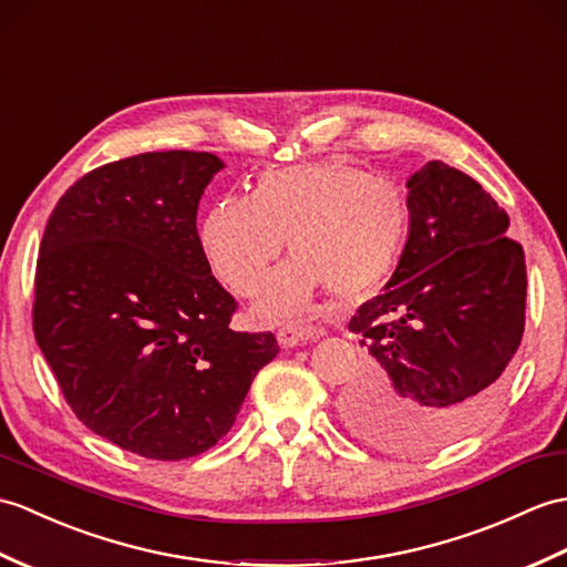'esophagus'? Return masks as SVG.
<instances>
[{"mask_svg": "<svg viewBox=\"0 0 567 567\" xmlns=\"http://www.w3.org/2000/svg\"><path fill=\"white\" fill-rule=\"evenodd\" d=\"M319 338V331L313 326H301V323H285L278 331V343L282 348H295L299 343H309V340Z\"/></svg>", "mask_w": 567, "mask_h": 567, "instance_id": "obj_1", "label": "esophagus"}]
</instances>
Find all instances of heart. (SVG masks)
Segmentation results:
<instances>
[{
  "instance_id": "heart-1",
  "label": "heart",
  "mask_w": 567,
  "mask_h": 567,
  "mask_svg": "<svg viewBox=\"0 0 567 567\" xmlns=\"http://www.w3.org/2000/svg\"><path fill=\"white\" fill-rule=\"evenodd\" d=\"M411 209L389 178L348 162L266 171L251 197H224L200 221V251L215 278L251 295L275 260H295L260 287L256 313L305 311L321 285L338 299L377 292L403 254Z\"/></svg>"
}]
</instances>
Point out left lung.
<instances>
[{
	"label": "left lung",
	"mask_w": 567,
	"mask_h": 567,
	"mask_svg": "<svg viewBox=\"0 0 567 567\" xmlns=\"http://www.w3.org/2000/svg\"><path fill=\"white\" fill-rule=\"evenodd\" d=\"M408 209L396 270L348 326L372 360L346 420L379 450L423 454L493 413L524 333L526 262L505 209L450 164L411 176Z\"/></svg>",
	"instance_id": "obj_1"
}]
</instances>
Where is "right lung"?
Instances as JSON below:
<instances>
[{"instance_id":"obj_1","label":"right lung","mask_w":567,"mask_h":567,"mask_svg":"<svg viewBox=\"0 0 567 567\" xmlns=\"http://www.w3.org/2000/svg\"><path fill=\"white\" fill-rule=\"evenodd\" d=\"M224 164L144 152L89 171L45 224L33 333L64 401L101 437L147 458L207 452L280 352L229 328L236 299L209 270L195 215Z\"/></svg>"}]
</instances>
